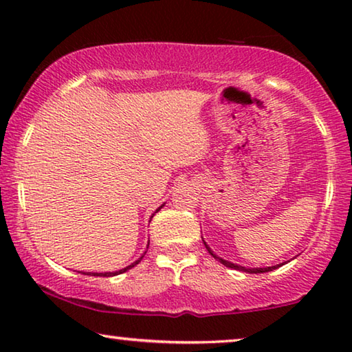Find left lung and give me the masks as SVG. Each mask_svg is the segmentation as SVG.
Listing matches in <instances>:
<instances>
[{
    "instance_id": "1",
    "label": "left lung",
    "mask_w": 352,
    "mask_h": 352,
    "mask_svg": "<svg viewBox=\"0 0 352 352\" xmlns=\"http://www.w3.org/2000/svg\"><path fill=\"white\" fill-rule=\"evenodd\" d=\"M201 239H204V237H201ZM204 243H205V247H206V250H208V253H210L214 259H217L220 264H223L225 267H228V269H234V270H241V272H247V273H256V275H258V273H265V272H272V270H275V269H278V267H281V265H284V264H279V265H272V267H264V269H247V267H242V265H237V264H233V262H230V261H225V259H222V258H219L217 254H214L212 253V250L206 245V242L204 241Z\"/></svg>"
}]
</instances>
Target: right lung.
Segmentation results:
<instances>
[{
  "label": "right lung",
  "mask_w": 352,
  "mask_h": 352,
  "mask_svg": "<svg viewBox=\"0 0 352 352\" xmlns=\"http://www.w3.org/2000/svg\"><path fill=\"white\" fill-rule=\"evenodd\" d=\"M163 208V206H162ZM160 211V208H158V210H157V212ZM153 217V216H152ZM148 248V247H147ZM144 254L146 253H142V256H141V258L138 259V261H135L133 262V264H130V265H127V267H124V269H121V270H118V272H105V273H91V272H88V273H83V275H91V276H116V275H121V273H124V272H127L129 269H132V267H135L136 264H140V262H141V259L142 258H144Z\"/></svg>",
  "instance_id": "1"
}]
</instances>
